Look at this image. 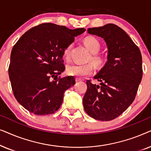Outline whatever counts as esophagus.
I'll return each instance as SVG.
<instances>
[{"label":"esophagus","instance_id":"obj_1","mask_svg":"<svg viewBox=\"0 0 151 151\" xmlns=\"http://www.w3.org/2000/svg\"><path fill=\"white\" fill-rule=\"evenodd\" d=\"M76 82H80V81H82V79H80V78H76Z\"/></svg>","mask_w":151,"mask_h":151}]
</instances>
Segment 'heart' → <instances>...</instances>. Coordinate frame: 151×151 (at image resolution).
Segmentation results:
<instances>
[{
	"instance_id": "b5f03b06",
	"label": "heart",
	"mask_w": 151,
	"mask_h": 151,
	"mask_svg": "<svg viewBox=\"0 0 151 151\" xmlns=\"http://www.w3.org/2000/svg\"><path fill=\"white\" fill-rule=\"evenodd\" d=\"M84 43L91 53L93 54L90 60L97 67H101L104 63V59L102 56L98 55L97 53L101 49V44L98 39L95 37L88 36L84 38ZM72 45H69L64 50L63 56L66 60H69L70 58ZM93 67L91 64H70L67 66L66 71L68 75L83 77L89 76L93 73Z\"/></svg>"
}]
</instances>
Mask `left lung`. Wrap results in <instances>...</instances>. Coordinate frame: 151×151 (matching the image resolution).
Masks as SVG:
<instances>
[{"instance_id":"1","label":"left lung","mask_w":151,"mask_h":151,"mask_svg":"<svg viewBox=\"0 0 151 151\" xmlns=\"http://www.w3.org/2000/svg\"><path fill=\"white\" fill-rule=\"evenodd\" d=\"M87 32L104 39L108 55L105 65L94 76L100 85L86 81L84 109L93 118L110 121L135 100L142 78V54L129 35L114 24L88 28Z\"/></svg>"}]
</instances>
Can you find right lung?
<instances>
[{
    "mask_svg": "<svg viewBox=\"0 0 151 151\" xmlns=\"http://www.w3.org/2000/svg\"><path fill=\"white\" fill-rule=\"evenodd\" d=\"M84 32L48 22L20 37L12 50L9 76L14 96L24 109L38 115L60 109L64 93L76 83L73 76L58 78L65 69L64 50Z\"/></svg>",
    "mask_w": 151,
    "mask_h": 151,
    "instance_id": "right-lung-1",
    "label": "right lung"
}]
</instances>
